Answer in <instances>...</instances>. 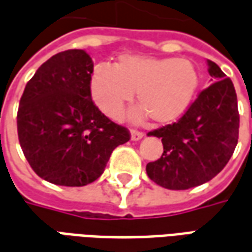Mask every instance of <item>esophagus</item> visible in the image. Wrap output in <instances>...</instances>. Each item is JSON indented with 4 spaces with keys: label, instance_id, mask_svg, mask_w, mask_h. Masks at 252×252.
Wrapping results in <instances>:
<instances>
[{
    "label": "esophagus",
    "instance_id": "esophagus-1",
    "mask_svg": "<svg viewBox=\"0 0 252 252\" xmlns=\"http://www.w3.org/2000/svg\"><path fill=\"white\" fill-rule=\"evenodd\" d=\"M130 134H131V140L133 141H138L144 137V133H142V131H138V130H134V129L130 131Z\"/></svg>",
    "mask_w": 252,
    "mask_h": 252
}]
</instances>
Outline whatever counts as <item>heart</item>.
Returning <instances> with one entry per match:
<instances>
[{
  "mask_svg": "<svg viewBox=\"0 0 252 252\" xmlns=\"http://www.w3.org/2000/svg\"><path fill=\"white\" fill-rule=\"evenodd\" d=\"M198 85L197 67L185 58L122 55L114 66L96 65L91 76L92 97L106 115L119 117L135 92L140 107L131 111V118L142 121L149 115L158 125L179 119L191 104Z\"/></svg>",
  "mask_w": 252,
  "mask_h": 252,
  "instance_id": "obj_1",
  "label": "heart"
}]
</instances>
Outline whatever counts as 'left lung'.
Here are the masks:
<instances>
[{"label": "left lung", "mask_w": 252, "mask_h": 252, "mask_svg": "<svg viewBox=\"0 0 252 252\" xmlns=\"http://www.w3.org/2000/svg\"><path fill=\"white\" fill-rule=\"evenodd\" d=\"M212 84L199 92L178 122L149 131L161 138V158L146 164V174L168 190H187L213 179L237 145L239 110L235 87L208 60Z\"/></svg>", "instance_id": "8db88e82"}]
</instances>
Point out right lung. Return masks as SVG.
<instances>
[{
  "label": "right lung",
  "instance_id": "right-lung-1",
  "mask_svg": "<svg viewBox=\"0 0 252 252\" xmlns=\"http://www.w3.org/2000/svg\"><path fill=\"white\" fill-rule=\"evenodd\" d=\"M94 62L84 50H66L44 62L27 83L17 111V134L35 174L58 186L97 179L112 151L130 140L91 96Z\"/></svg>",
  "mask_w": 252,
  "mask_h": 252
}]
</instances>
